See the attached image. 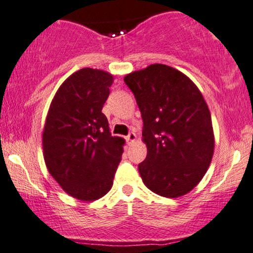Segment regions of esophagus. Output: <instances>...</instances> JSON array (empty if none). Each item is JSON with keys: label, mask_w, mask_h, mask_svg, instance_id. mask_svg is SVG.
Masks as SVG:
<instances>
[{"label": "esophagus", "mask_w": 253, "mask_h": 253, "mask_svg": "<svg viewBox=\"0 0 253 253\" xmlns=\"http://www.w3.org/2000/svg\"><path fill=\"white\" fill-rule=\"evenodd\" d=\"M126 140L127 143H131V142H134V141L136 140V135H135V132H129V135L126 136Z\"/></svg>", "instance_id": "1"}]
</instances>
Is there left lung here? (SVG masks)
I'll use <instances>...</instances> for the list:
<instances>
[{
	"instance_id": "8db88e82",
	"label": "left lung",
	"mask_w": 253,
	"mask_h": 253,
	"mask_svg": "<svg viewBox=\"0 0 253 253\" xmlns=\"http://www.w3.org/2000/svg\"><path fill=\"white\" fill-rule=\"evenodd\" d=\"M143 121L147 157L138 165L144 185L164 197H179L200 183L211 163L214 134L203 95L186 75L152 64L124 78Z\"/></svg>"
}]
</instances>
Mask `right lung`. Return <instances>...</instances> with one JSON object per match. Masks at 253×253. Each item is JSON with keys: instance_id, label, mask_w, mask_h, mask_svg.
Here are the masks:
<instances>
[{"instance_id": "right-lung-1", "label": "right lung", "mask_w": 253, "mask_h": 253, "mask_svg": "<svg viewBox=\"0 0 253 253\" xmlns=\"http://www.w3.org/2000/svg\"><path fill=\"white\" fill-rule=\"evenodd\" d=\"M113 78L84 68L65 80L50 105L42 149L50 174L67 194L94 201L112 188L124 140L110 134L101 112Z\"/></svg>"}]
</instances>
